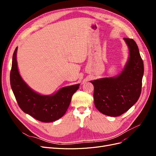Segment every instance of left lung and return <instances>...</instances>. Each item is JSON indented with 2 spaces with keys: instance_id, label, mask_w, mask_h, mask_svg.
<instances>
[{
  "instance_id": "8db88e82",
  "label": "left lung",
  "mask_w": 156,
  "mask_h": 156,
  "mask_svg": "<svg viewBox=\"0 0 156 156\" xmlns=\"http://www.w3.org/2000/svg\"><path fill=\"white\" fill-rule=\"evenodd\" d=\"M124 40L129 50L124 70L116 77L90 81L94 86L95 108L105 115L113 117L121 115L132 108L142 91L143 60L135 41L128 38Z\"/></svg>"
}]
</instances>
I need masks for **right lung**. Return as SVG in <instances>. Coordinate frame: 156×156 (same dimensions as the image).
I'll use <instances>...</instances> for the list:
<instances>
[{
	"label": "right lung",
	"instance_id": "1",
	"mask_svg": "<svg viewBox=\"0 0 156 156\" xmlns=\"http://www.w3.org/2000/svg\"><path fill=\"white\" fill-rule=\"evenodd\" d=\"M17 49L16 47L12 56L10 83L20 108L40 121L49 122L59 119L68 109L71 97L80 85L64 87L52 95H42L35 92L20 75L16 61Z\"/></svg>",
	"mask_w": 156,
	"mask_h": 156
}]
</instances>
